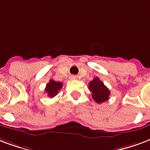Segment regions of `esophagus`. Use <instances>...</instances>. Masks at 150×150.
Returning a JSON list of instances; mask_svg holds the SVG:
<instances>
[{"label": "esophagus", "instance_id": "obj_1", "mask_svg": "<svg viewBox=\"0 0 150 150\" xmlns=\"http://www.w3.org/2000/svg\"><path fill=\"white\" fill-rule=\"evenodd\" d=\"M71 79H76V76H75V75H71Z\"/></svg>", "mask_w": 150, "mask_h": 150}]
</instances>
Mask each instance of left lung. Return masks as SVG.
<instances>
[{
    "label": "left lung",
    "mask_w": 150,
    "mask_h": 150,
    "mask_svg": "<svg viewBox=\"0 0 150 150\" xmlns=\"http://www.w3.org/2000/svg\"><path fill=\"white\" fill-rule=\"evenodd\" d=\"M88 88L92 93L93 99L97 103H104L110 98V90L97 77L90 82Z\"/></svg>",
    "instance_id": "8db88e82"
}]
</instances>
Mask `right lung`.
<instances>
[{"mask_svg": "<svg viewBox=\"0 0 150 150\" xmlns=\"http://www.w3.org/2000/svg\"><path fill=\"white\" fill-rule=\"evenodd\" d=\"M63 86V83L60 82H56V81L51 79L49 83L47 84L45 87V92L47 93L48 97L53 98L58 94V92Z\"/></svg>", "mask_w": 150, "mask_h": 150, "instance_id": "obj_1", "label": "right lung"}]
</instances>
